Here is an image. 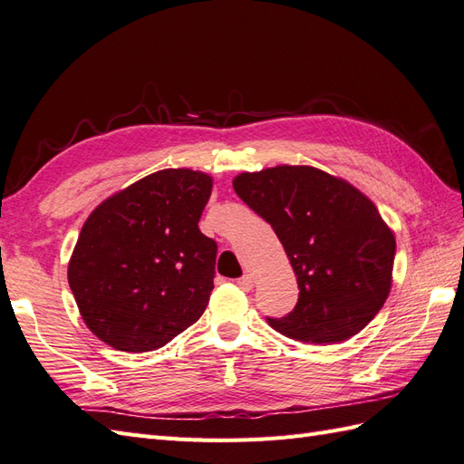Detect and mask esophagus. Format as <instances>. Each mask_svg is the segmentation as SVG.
Instances as JSON below:
<instances>
[{
	"mask_svg": "<svg viewBox=\"0 0 464 464\" xmlns=\"http://www.w3.org/2000/svg\"><path fill=\"white\" fill-rule=\"evenodd\" d=\"M237 286H239L243 292L253 290V276H251V275H245V276H241L239 280H237Z\"/></svg>",
	"mask_w": 464,
	"mask_h": 464,
	"instance_id": "34e87169",
	"label": "esophagus"
}]
</instances>
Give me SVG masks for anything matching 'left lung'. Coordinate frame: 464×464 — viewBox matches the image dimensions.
<instances>
[{
  "label": "left lung",
  "mask_w": 464,
  "mask_h": 464,
  "mask_svg": "<svg viewBox=\"0 0 464 464\" xmlns=\"http://www.w3.org/2000/svg\"><path fill=\"white\" fill-rule=\"evenodd\" d=\"M233 188L270 223L298 276V304L288 315L266 317L272 329L322 345L372 322L390 294L396 239L371 199L312 166L245 172Z\"/></svg>",
  "instance_id": "8db88e82"
}]
</instances>
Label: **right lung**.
<instances>
[{"instance_id": "right-lung-1", "label": "right lung", "mask_w": 464, "mask_h": 464, "mask_svg": "<svg viewBox=\"0 0 464 464\" xmlns=\"http://www.w3.org/2000/svg\"><path fill=\"white\" fill-rule=\"evenodd\" d=\"M211 178L166 169L90 213L68 284L93 335L125 353L164 347L206 312L218 243L199 231Z\"/></svg>"}]
</instances>
